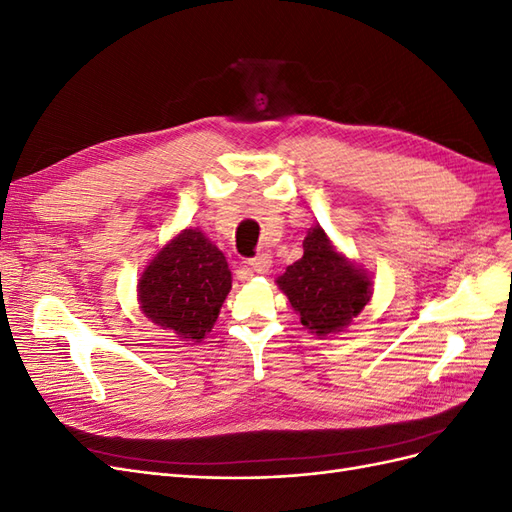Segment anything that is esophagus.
I'll use <instances>...</instances> for the list:
<instances>
[{
  "label": "esophagus",
  "instance_id": "34e87169",
  "mask_svg": "<svg viewBox=\"0 0 512 512\" xmlns=\"http://www.w3.org/2000/svg\"><path fill=\"white\" fill-rule=\"evenodd\" d=\"M247 269L252 273H267L271 269V256L269 254H258L247 260Z\"/></svg>",
  "mask_w": 512,
  "mask_h": 512
}]
</instances>
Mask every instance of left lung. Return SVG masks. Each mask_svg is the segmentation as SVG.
<instances>
[{"instance_id":"left-lung-1","label":"left lung","mask_w":512,"mask_h":512,"mask_svg":"<svg viewBox=\"0 0 512 512\" xmlns=\"http://www.w3.org/2000/svg\"><path fill=\"white\" fill-rule=\"evenodd\" d=\"M277 286L318 337L348 329L371 297L369 273L339 254L320 226L307 230L303 258L277 277Z\"/></svg>"}]
</instances>
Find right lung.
Masks as SVG:
<instances>
[{"label": "right lung", "mask_w": 512, "mask_h": 512, "mask_svg": "<svg viewBox=\"0 0 512 512\" xmlns=\"http://www.w3.org/2000/svg\"><path fill=\"white\" fill-rule=\"evenodd\" d=\"M232 288L226 256L198 228H185L156 254L138 280L143 314L181 342L213 329Z\"/></svg>", "instance_id": "obj_1"}]
</instances>
